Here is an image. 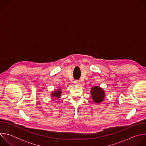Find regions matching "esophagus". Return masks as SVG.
I'll list each match as a JSON object with an SVG mask.
<instances>
[{"label": "esophagus", "instance_id": "obj_1", "mask_svg": "<svg viewBox=\"0 0 146 146\" xmlns=\"http://www.w3.org/2000/svg\"><path fill=\"white\" fill-rule=\"evenodd\" d=\"M74 83H75L76 85L78 86L80 84V81L79 80H76V81H74Z\"/></svg>", "mask_w": 146, "mask_h": 146}]
</instances>
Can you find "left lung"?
<instances>
[{
	"label": "left lung",
	"instance_id": "left-lung-1",
	"mask_svg": "<svg viewBox=\"0 0 146 146\" xmlns=\"http://www.w3.org/2000/svg\"><path fill=\"white\" fill-rule=\"evenodd\" d=\"M91 94L92 100L95 103H100L105 98V92L99 86H94L91 88Z\"/></svg>",
	"mask_w": 146,
	"mask_h": 146
}]
</instances>
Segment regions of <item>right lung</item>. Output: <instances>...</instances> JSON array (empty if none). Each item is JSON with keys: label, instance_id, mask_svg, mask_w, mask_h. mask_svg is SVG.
Wrapping results in <instances>:
<instances>
[{"label": "right lung", "instance_id": "1", "mask_svg": "<svg viewBox=\"0 0 146 146\" xmlns=\"http://www.w3.org/2000/svg\"><path fill=\"white\" fill-rule=\"evenodd\" d=\"M61 94H62V91H61V90L60 88L59 89H58L56 91H53L52 93H51V97L52 98H59L61 96Z\"/></svg>", "mask_w": 146, "mask_h": 146}]
</instances>
